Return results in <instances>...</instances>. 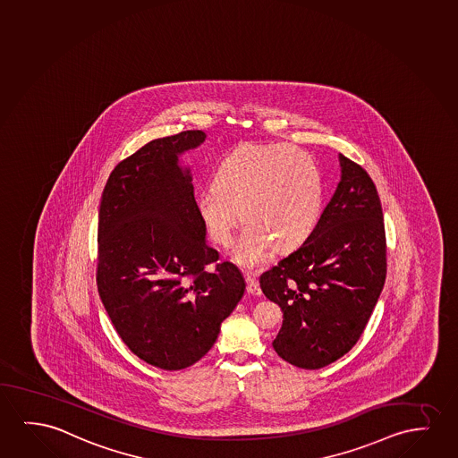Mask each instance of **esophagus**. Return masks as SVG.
<instances>
[{"label": "esophagus", "mask_w": 458, "mask_h": 458, "mask_svg": "<svg viewBox=\"0 0 458 458\" xmlns=\"http://www.w3.org/2000/svg\"><path fill=\"white\" fill-rule=\"evenodd\" d=\"M246 282H247V293L249 294H252V296H259L261 294V288H259V280L253 277L252 274H246Z\"/></svg>", "instance_id": "34e87169"}]
</instances>
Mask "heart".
I'll return each instance as SVG.
<instances>
[{
	"label": "heart",
	"mask_w": 458,
	"mask_h": 458,
	"mask_svg": "<svg viewBox=\"0 0 458 458\" xmlns=\"http://www.w3.org/2000/svg\"><path fill=\"white\" fill-rule=\"evenodd\" d=\"M323 195L321 173L309 154L286 143L241 145L220 160L212 187L199 192L197 209L219 246L232 242L239 209L247 225L233 259L257 267L272 247L293 250L312 234Z\"/></svg>",
	"instance_id": "b5f03b06"
}]
</instances>
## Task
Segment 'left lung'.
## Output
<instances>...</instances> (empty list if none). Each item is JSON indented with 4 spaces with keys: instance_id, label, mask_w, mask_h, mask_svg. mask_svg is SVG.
Returning a JSON list of instances; mask_svg holds the SVG:
<instances>
[{
    "instance_id": "left-lung-1",
    "label": "left lung",
    "mask_w": 458,
    "mask_h": 458,
    "mask_svg": "<svg viewBox=\"0 0 458 458\" xmlns=\"http://www.w3.org/2000/svg\"><path fill=\"white\" fill-rule=\"evenodd\" d=\"M342 178L304 244L263 272L259 286L280 305L272 346L280 358L317 370L356 345L386 280V233L369 173L338 154Z\"/></svg>"
}]
</instances>
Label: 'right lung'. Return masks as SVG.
Returning <instances> with one entry per match:
<instances>
[{
	"label": "right lung",
	"mask_w": 458,
	"mask_h": 458,
	"mask_svg": "<svg viewBox=\"0 0 458 458\" xmlns=\"http://www.w3.org/2000/svg\"><path fill=\"white\" fill-rule=\"evenodd\" d=\"M203 131L153 140L121 160L102 192L98 228V290L127 348L162 370L203 358L222 321L244 296L246 282L219 252L206 226L179 154L205 141Z\"/></svg>",
	"instance_id": "1"
}]
</instances>
